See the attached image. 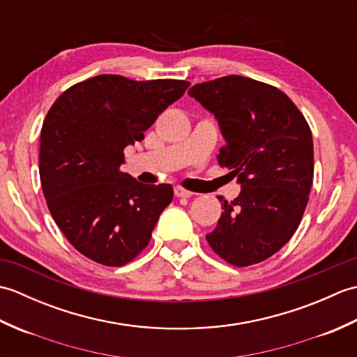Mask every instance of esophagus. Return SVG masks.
Returning a JSON list of instances; mask_svg holds the SVG:
<instances>
[{
	"mask_svg": "<svg viewBox=\"0 0 357 357\" xmlns=\"http://www.w3.org/2000/svg\"><path fill=\"white\" fill-rule=\"evenodd\" d=\"M195 193L185 190L183 187H174V196H176V198H190Z\"/></svg>",
	"mask_w": 357,
	"mask_h": 357,
	"instance_id": "esophagus-1",
	"label": "esophagus"
}]
</instances>
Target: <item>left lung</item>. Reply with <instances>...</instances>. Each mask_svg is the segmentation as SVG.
Instances as JSON below:
<instances>
[{"label": "left lung", "instance_id": "8db88e82", "mask_svg": "<svg viewBox=\"0 0 357 357\" xmlns=\"http://www.w3.org/2000/svg\"><path fill=\"white\" fill-rule=\"evenodd\" d=\"M218 119L225 146L218 161L238 178L241 193L222 201L206 239L236 267L262 262L298 230L313 184V138L304 115L279 89L229 75L188 90Z\"/></svg>", "mask_w": 357, "mask_h": 357}]
</instances>
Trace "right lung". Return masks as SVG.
<instances>
[{"label": "right lung", "mask_w": 357, "mask_h": 357, "mask_svg": "<svg viewBox=\"0 0 357 357\" xmlns=\"http://www.w3.org/2000/svg\"><path fill=\"white\" fill-rule=\"evenodd\" d=\"M188 86L98 75L67 89L47 112L40 141L43 193L59 230L89 259L121 267L149 245L173 188L141 184L119 165L124 149L142 141Z\"/></svg>", "instance_id": "add662e5"}]
</instances>
